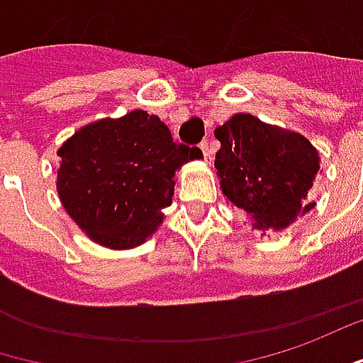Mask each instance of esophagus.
<instances>
[{
  "label": "esophagus",
  "instance_id": "1",
  "mask_svg": "<svg viewBox=\"0 0 363 363\" xmlns=\"http://www.w3.org/2000/svg\"><path fill=\"white\" fill-rule=\"evenodd\" d=\"M199 147H201L203 158H205V160H209V158H211V154H213V152H211V145H209L207 141H201V143H199Z\"/></svg>",
  "mask_w": 363,
  "mask_h": 363
}]
</instances>
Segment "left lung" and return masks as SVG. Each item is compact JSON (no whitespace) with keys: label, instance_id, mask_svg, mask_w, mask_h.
Returning a JSON list of instances; mask_svg holds the SVG:
<instances>
[{"label":"left lung","instance_id":"obj_1","mask_svg":"<svg viewBox=\"0 0 363 363\" xmlns=\"http://www.w3.org/2000/svg\"><path fill=\"white\" fill-rule=\"evenodd\" d=\"M216 168L222 191L257 230L288 228L310 211L318 152L296 131L238 113L216 129Z\"/></svg>","mask_w":363,"mask_h":363}]
</instances>
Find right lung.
I'll return each instance as SVG.
<instances>
[{
	"label": "right lung",
	"mask_w": 363,
	"mask_h": 363,
	"mask_svg": "<svg viewBox=\"0 0 363 363\" xmlns=\"http://www.w3.org/2000/svg\"><path fill=\"white\" fill-rule=\"evenodd\" d=\"M57 154V193L65 211L108 248L145 242L172 203L174 172L201 158L199 147L177 143L160 118L145 111L90 123Z\"/></svg>",
	"instance_id": "1"
}]
</instances>
